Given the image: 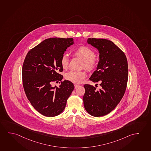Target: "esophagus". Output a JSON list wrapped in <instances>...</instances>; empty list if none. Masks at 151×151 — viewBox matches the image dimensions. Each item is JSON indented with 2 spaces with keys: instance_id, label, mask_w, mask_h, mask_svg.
<instances>
[{
  "instance_id": "34e87169",
  "label": "esophagus",
  "mask_w": 151,
  "mask_h": 151,
  "mask_svg": "<svg viewBox=\"0 0 151 151\" xmlns=\"http://www.w3.org/2000/svg\"><path fill=\"white\" fill-rule=\"evenodd\" d=\"M79 86V85L78 84H74V88L75 89H77Z\"/></svg>"
}]
</instances>
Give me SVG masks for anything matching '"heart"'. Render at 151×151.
Returning <instances> with one entry per match:
<instances>
[{
  "instance_id": "heart-1",
  "label": "heart",
  "mask_w": 151,
  "mask_h": 151,
  "mask_svg": "<svg viewBox=\"0 0 151 151\" xmlns=\"http://www.w3.org/2000/svg\"><path fill=\"white\" fill-rule=\"evenodd\" d=\"M73 55L80 58L84 61V67L89 71L93 70L96 67L95 52L91 48L86 46H81L73 52ZM60 63L62 68L65 69L69 65V59L67 55H64L60 60ZM86 74L83 71H71L65 74V79L74 83H81L83 82Z\"/></svg>"
}]
</instances>
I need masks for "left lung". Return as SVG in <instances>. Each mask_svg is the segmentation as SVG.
Segmentation results:
<instances>
[{"label":"left lung","instance_id":"left-lung-1","mask_svg":"<svg viewBox=\"0 0 151 151\" xmlns=\"http://www.w3.org/2000/svg\"><path fill=\"white\" fill-rule=\"evenodd\" d=\"M87 43L96 48L100 54L96 70L90 80L100 81L101 89L84 85V106L90 115L99 117L114 110L124 96L128 79L127 61L124 53L111 41L89 38Z\"/></svg>","mask_w":151,"mask_h":151}]
</instances>
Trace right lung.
Instances as JSON below:
<instances>
[{"label":"right lung","mask_w":151,"mask_h":151,"mask_svg":"<svg viewBox=\"0 0 151 151\" xmlns=\"http://www.w3.org/2000/svg\"><path fill=\"white\" fill-rule=\"evenodd\" d=\"M74 44L73 39H47L27 53L22 65V82L31 105L41 114L53 117L64 110L67 101L74 88L68 80L61 81L63 68L60 60L65 51Z\"/></svg>","instance_id":"add662e5"}]
</instances>
